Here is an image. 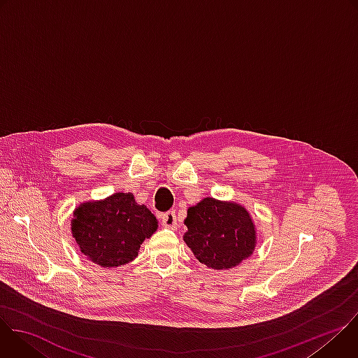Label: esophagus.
<instances>
[{"label":"esophagus","mask_w":358,"mask_h":358,"mask_svg":"<svg viewBox=\"0 0 358 358\" xmlns=\"http://www.w3.org/2000/svg\"><path fill=\"white\" fill-rule=\"evenodd\" d=\"M162 225L166 228H177V217L176 211H169L160 217Z\"/></svg>","instance_id":"obj_1"}]
</instances>
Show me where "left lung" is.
<instances>
[{
	"mask_svg": "<svg viewBox=\"0 0 358 358\" xmlns=\"http://www.w3.org/2000/svg\"><path fill=\"white\" fill-rule=\"evenodd\" d=\"M184 242L211 269L225 271L248 259L257 246V228L245 207L234 201L203 198L189 207Z\"/></svg>",
	"mask_w": 358,
	"mask_h": 358,
	"instance_id": "obj_1",
	"label": "left lung"
}]
</instances>
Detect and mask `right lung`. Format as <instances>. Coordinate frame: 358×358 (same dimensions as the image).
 I'll use <instances>...</instances> for the list:
<instances>
[{"label":"right lung","instance_id":"add662e5","mask_svg":"<svg viewBox=\"0 0 358 358\" xmlns=\"http://www.w3.org/2000/svg\"><path fill=\"white\" fill-rule=\"evenodd\" d=\"M157 218L131 192L87 201L73 211L72 235L93 264L116 268L136 259L140 245L157 231Z\"/></svg>","mask_w":358,"mask_h":358}]
</instances>
